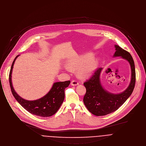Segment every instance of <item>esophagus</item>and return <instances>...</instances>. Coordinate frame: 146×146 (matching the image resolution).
Here are the masks:
<instances>
[{
  "instance_id": "1",
  "label": "esophagus",
  "mask_w": 146,
  "mask_h": 146,
  "mask_svg": "<svg viewBox=\"0 0 146 146\" xmlns=\"http://www.w3.org/2000/svg\"><path fill=\"white\" fill-rule=\"evenodd\" d=\"M71 84L72 86H76V85H78L79 84V83H78V82L77 80H72Z\"/></svg>"
}]
</instances>
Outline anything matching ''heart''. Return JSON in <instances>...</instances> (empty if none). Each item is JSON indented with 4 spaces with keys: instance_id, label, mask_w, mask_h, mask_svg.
<instances>
[{
    "instance_id": "obj_1",
    "label": "heart",
    "mask_w": 146,
    "mask_h": 146,
    "mask_svg": "<svg viewBox=\"0 0 146 146\" xmlns=\"http://www.w3.org/2000/svg\"><path fill=\"white\" fill-rule=\"evenodd\" d=\"M90 59V55H86L70 60L68 62L67 67L70 70H75L78 68V73L79 76L82 77L88 76L93 72L97 64L96 60Z\"/></svg>"
}]
</instances>
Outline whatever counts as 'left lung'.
Listing matches in <instances>:
<instances>
[{"label": "left lung", "mask_w": 146, "mask_h": 146, "mask_svg": "<svg viewBox=\"0 0 146 146\" xmlns=\"http://www.w3.org/2000/svg\"><path fill=\"white\" fill-rule=\"evenodd\" d=\"M114 57L121 56L130 64L131 80L128 88L123 93L115 94L106 91L101 85L100 79L102 68H97L92 77L84 82L86 89L83 102L89 111L97 116L105 115L117 110L130 97L134 89L136 82V72L134 61L131 54L119 45H115Z\"/></svg>", "instance_id": "left-lung-1"}]
</instances>
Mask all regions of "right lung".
<instances>
[{
    "label": "right lung",
    "instance_id": "right-lung-1",
    "mask_svg": "<svg viewBox=\"0 0 146 146\" xmlns=\"http://www.w3.org/2000/svg\"><path fill=\"white\" fill-rule=\"evenodd\" d=\"M16 56L11 67L9 74V82L12 94L18 103L27 111L40 117H47L55 114L62 105L65 97L64 90L70 80L54 83L50 91L43 97L35 101H28L23 99L15 92L11 82V74Z\"/></svg>",
    "mask_w": 146,
    "mask_h": 146
}]
</instances>
